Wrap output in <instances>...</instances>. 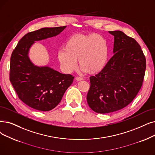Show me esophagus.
<instances>
[{
	"instance_id": "esophagus-1",
	"label": "esophagus",
	"mask_w": 155,
	"mask_h": 155,
	"mask_svg": "<svg viewBox=\"0 0 155 155\" xmlns=\"http://www.w3.org/2000/svg\"><path fill=\"white\" fill-rule=\"evenodd\" d=\"M83 80V78L80 77H76V80H77V81H80V80Z\"/></svg>"
}]
</instances>
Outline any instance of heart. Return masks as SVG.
I'll return each mask as SVG.
<instances>
[{"mask_svg": "<svg viewBox=\"0 0 155 155\" xmlns=\"http://www.w3.org/2000/svg\"><path fill=\"white\" fill-rule=\"evenodd\" d=\"M58 59L62 70L71 73L79 66L89 74H96L105 66L108 50L105 38L96 33L73 35L66 40L64 48L58 52Z\"/></svg>", "mask_w": 155, "mask_h": 155, "instance_id": "1", "label": "heart"}]
</instances>
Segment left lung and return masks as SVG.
I'll list each match as a JSON object with an SVG mask.
<instances>
[{
    "label": "left lung",
    "instance_id": "8db88e82",
    "mask_svg": "<svg viewBox=\"0 0 155 155\" xmlns=\"http://www.w3.org/2000/svg\"><path fill=\"white\" fill-rule=\"evenodd\" d=\"M114 36V55L104 68L90 77L87 101L98 113H109L124 108L136 97L142 87L146 58L135 39L122 31H110Z\"/></svg>",
    "mask_w": 155,
    "mask_h": 155
}]
</instances>
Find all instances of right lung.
Returning a JSON list of instances; mask_svg holds the SVG:
<instances>
[{"label": "right lung", "instance_id": "1", "mask_svg": "<svg viewBox=\"0 0 155 155\" xmlns=\"http://www.w3.org/2000/svg\"><path fill=\"white\" fill-rule=\"evenodd\" d=\"M66 26L42 28L23 36L11 57L9 80L20 100L42 111L52 110L60 103L74 77L63 74L49 66H37L29 59L28 52L35 41L55 37Z\"/></svg>", "mask_w": 155, "mask_h": 155}]
</instances>
